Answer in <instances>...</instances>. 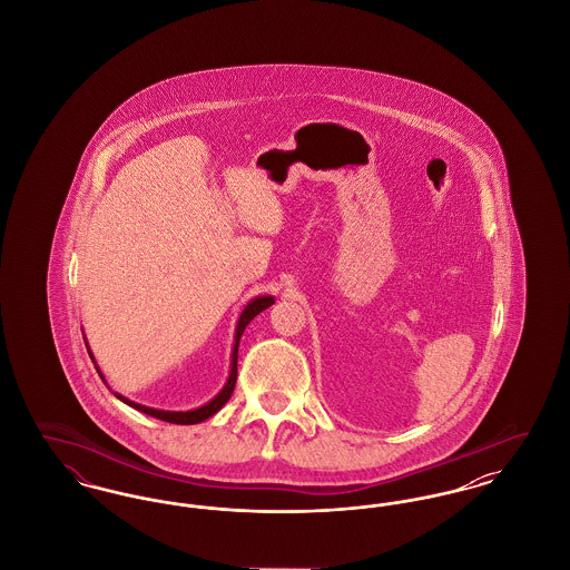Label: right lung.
<instances>
[{
  "instance_id": "1",
  "label": "right lung",
  "mask_w": 570,
  "mask_h": 570,
  "mask_svg": "<svg viewBox=\"0 0 570 570\" xmlns=\"http://www.w3.org/2000/svg\"><path fill=\"white\" fill-rule=\"evenodd\" d=\"M273 301H275V298H273L272 295H265V297L252 298V301L245 305V309L242 312V316H239V323H237V331H235V346H233V361H230V376L226 380L224 389L217 393L216 397H214L209 404L196 407V410H188V412H170V410H156V407L140 406V404L130 402L128 397H124V395H119V393H115V397H117V400H121L124 404L135 407L138 412H145V414H149V416H154V419H160V421H166V423H177V425H194V423H200V421H205V419L214 416L217 410L230 400V395H233V391H235V382H237V351H239V340H242V335H244L245 326L249 325V323H252V318H256L263 309H267L269 305H273ZM87 353H89L91 361H94V354H91V351H87ZM94 363H96V361H94ZM96 370H98L100 379L105 380V376H102V372H100V367H98V365H96Z\"/></svg>"
}]
</instances>
